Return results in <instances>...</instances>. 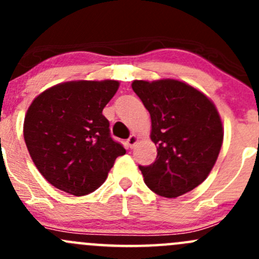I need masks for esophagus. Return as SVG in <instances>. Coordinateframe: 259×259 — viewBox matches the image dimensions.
<instances>
[{"label": "esophagus", "instance_id": "1", "mask_svg": "<svg viewBox=\"0 0 259 259\" xmlns=\"http://www.w3.org/2000/svg\"><path fill=\"white\" fill-rule=\"evenodd\" d=\"M138 140H139V138H138V135L133 134V135H130L129 139L126 140V144H127V146H129V148H134V145L137 144Z\"/></svg>", "mask_w": 259, "mask_h": 259}]
</instances>
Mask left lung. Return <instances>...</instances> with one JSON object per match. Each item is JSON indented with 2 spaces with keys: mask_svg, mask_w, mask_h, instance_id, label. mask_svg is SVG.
<instances>
[{
  "mask_svg": "<svg viewBox=\"0 0 259 259\" xmlns=\"http://www.w3.org/2000/svg\"><path fill=\"white\" fill-rule=\"evenodd\" d=\"M132 88L150 114V138L158 150L153 164L139 166L145 184L166 198L190 192L209 176L223 144L215 105L176 79L134 80Z\"/></svg>",
  "mask_w": 259,
  "mask_h": 259,
  "instance_id": "8db88e82",
  "label": "left lung"
}]
</instances>
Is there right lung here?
Here are the masks:
<instances>
[{
	"label": "right lung",
	"mask_w": 259,
	"mask_h": 259,
	"mask_svg": "<svg viewBox=\"0 0 259 259\" xmlns=\"http://www.w3.org/2000/svg\"><path fill=\"white\" fill-rule=\"evenodd\" d=\"M116 80L57 83L36 96L23 121L32 161L50 184L69 194L98 189L125 149L110 137L103 109L119 89Z\"/></svg>",
	"instance_id": "1"
}]
</instances>
